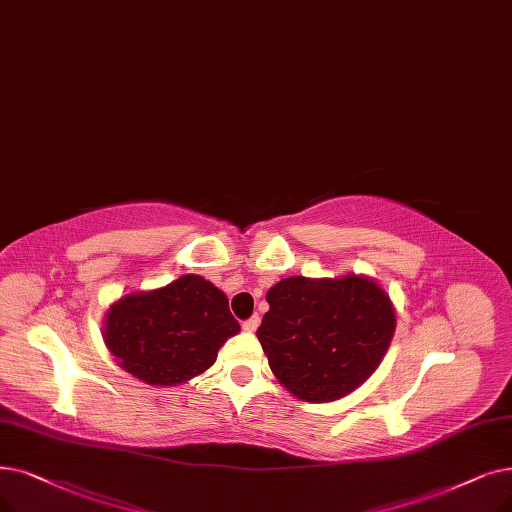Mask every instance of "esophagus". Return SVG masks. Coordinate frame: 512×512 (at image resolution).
<instances>
[{
    "label": "esophagus",
    "instance_id": "obj_1",
    "mask_svg": "<svg viewBox=\"0 0 512 512\" xmlns=\"http://www.w3.org/2000/svg\"><path fill=\"white\" fill-rule=\"evenodd\" d=\"M257 326H259V318H257V316H253V318L242 322V330H247V332H255Z\"/></svg>",
    "mask_w": 512,
    "mask_h": 512
}]
</instances>
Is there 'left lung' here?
Wrapping results in <instances>:
<instances>
[{"instance_id":"8db88e82","label":"left lung","mask_w":512,"mask_h":512,"mask_svg":"<svg viewBox=\"0 0 512 512\" xmlns=\"http://www.w3.org/2000/svg\"><path fill=\"white\" fill-rule=\"evenodd\" d=\"M265 299L270 311L257 339L276 379L305 402H332L360 387L393 339V305L368 278H284Z\"/></svg>"}]
</instances>
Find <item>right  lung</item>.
Wrapping results in <instances>:
<instances>
[{"instance_id": "1", "label": "right lung", "mask_w": 512, "mask_h": 512, "mask_svg": "<svg viewBox=\"0 0 512 512\" xmlns=\"http://www.w3.org/2000/svg\"><path fill=\"white\" fill-rule=\"evenodd\" d=\"M240 324L228 297L186 274L150 293H131L108 309L104 341L117 364L148 385H182L213 366Z\"/></svg>"}]
</instances>
